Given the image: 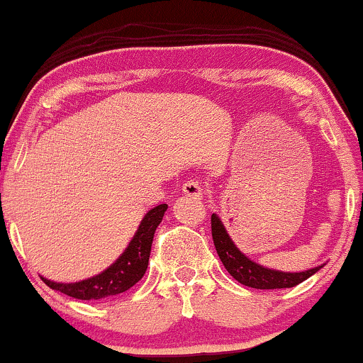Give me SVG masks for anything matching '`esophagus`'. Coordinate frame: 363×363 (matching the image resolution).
I'll return each instance as SVG.
<instances>
[{
	"mask_svg": "<svg viewBox=\"0 0 363 363\" xmlns=\"http://www.w3.org/2000/svg\"><path fill=\"white\" fill-rule=\"evenodd\" d=\"M182 193H184L186 196H191V198H203V194H204L203 182L198 181V179L186 181L184 184H182Z\"/></svg>",
	"mask_w": 363,
	"mask_h": 363,
	"instance_id": "1",
	"label": "esophagus"
}]
</instances>
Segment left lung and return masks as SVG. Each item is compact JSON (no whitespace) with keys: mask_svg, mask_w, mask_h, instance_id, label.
Instances as JSON below:
<instances>
[{"mask_svg":"<svg viewBox=\"0 0 363 363\" xmlns=\"http://www.w3.org/2000/svg\"><path fill=\"white\" fill-rule=\"evenodd\" d=\"M211 233L215 242L218 257L223 262L225 269L230 276L237 279L243 286L253 287V289H284V287H294L316 274L320 267H314L304 272H282V270L267 269L259 265L257 262L248 259L238 250L233 240L226 233V228L216 215H211Z\"/></svg>","mask_w":363,"mask_h":363,"instance_id":"8db88e82","label":"left lung"}]
</instances>
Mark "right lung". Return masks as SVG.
Here are the masks:
<instances>
[{
	"label": "right lung",
	"mask_w": 363,
	"mask_h": 363,
	"mask_svg": "<svg viewBox=\"0 0 363 363\" xmlns=\"http://www.w3.org/2000/svg\"><path fill=\"white\" fill-rule=\"evenodd\" d=\"M165 211H167V204H159V206L152 208L143 216L137 233L133 235L132 242L128 243L125 252L98 276L71 284L54 282L45 277H42V281L50 289L60 291L71 298L82 301L110 299L113 296L128 291L145 274L152 250V240H154V233L162 221Z\"/></svg>",
	"instance_id": "add662e5"
}]
</instances>
